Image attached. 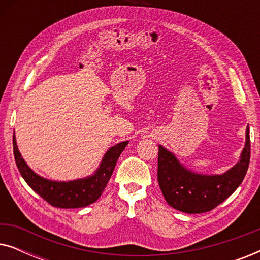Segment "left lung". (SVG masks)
<instances>
[{
  "mask_svg": "<svg viewBox=\"0 0 260 260\" xmlns=\"http://www.w3.org/2000/svg\"><path fill=\"white\" fill-rule=\"evenodd\" d=\"M250 129L239 162L221 175H201L184 168L172 152L159 145L157 180L168 205L188 214L212 211L243 182L250 165Z\"/></svg>",
  "mask_w": 260,
  "mask_h": 260,
  "instance_id": "1",
  "label": "left lung"
}]
</instances>
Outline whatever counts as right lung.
<instances>
[{
	"instance_id": "obj_1",
	"label": "right lung",
	"mask_w": 260,
	"mask_h": 260,
	"mask_svg": "<svg viewBox=\"0 0 260 260\" xmlns=\"http://www.w3.org/2000/svg\"><path fill=\"white\" fill-rule=\"evenodd\" d=\"M127 143V141L120 142L110 148L103 157L99 168L92 176L69 182H59L44 179L35 174L24 162L17 149L15 135L13 136L14 157L20 174L35 193L40 195L49 205L58 208H80L97 201L112 175L117 159Z\"/></svg>"
}]
</instances>
